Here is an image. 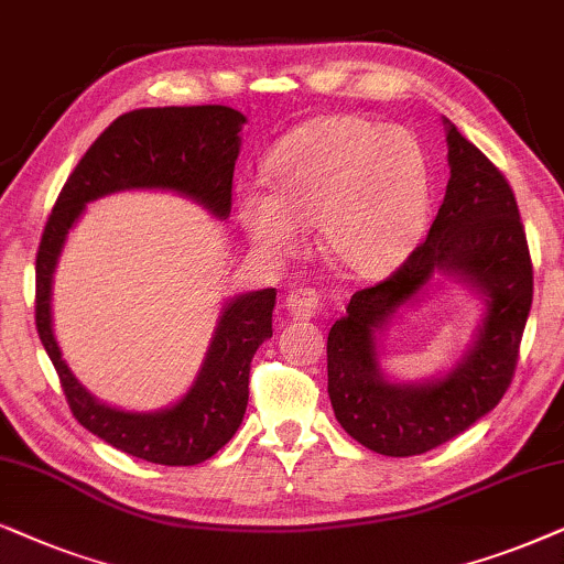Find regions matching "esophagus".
I'll use <instances>...</instances> for the list:
<instances>
[{"label": "esophagus", "mask_w": 564, "mask_h": 564, "mask_svg": "<svg viewBox=\"0 0 564 564\" xmlns=\"http://www.w3.org/2000/svg\"><path fill=\"white\" fill-rule=\"evenodd\" d=\"M286 310L294 319H312L322 312V296L314 289H296L286 299Z\"/></svg>", "instance_id": "obj_1"}]
</instances>
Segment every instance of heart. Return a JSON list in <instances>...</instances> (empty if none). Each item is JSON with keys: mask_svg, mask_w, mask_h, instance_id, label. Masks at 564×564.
Instances as JSON below:
<instances>
[{"mask_svg": "<svg viewBox=\"0 0 564 564\" xmlns=\"http://www.w3.org/2000/svg\"><path fill=\"white\" fill-rule=\"evenodd\" d=\"M270 191L242 185L239 227L273 260L302 252L317 224L319 250L337 273L377 278L400 265L423 235L431 175L408 131L358 116H322L278 141Z\"/></svg>", "mask_w": 564, "mask_h": 564, "instance_id": "obj_1", "label": "heart"}]
</instances>
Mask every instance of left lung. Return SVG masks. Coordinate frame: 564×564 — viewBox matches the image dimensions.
<instances>
[{"label":"left lung","instance_id":"8db88e82","mask_svg":"<svg viewBox=\"0 0 564 564\" xmlns=\"http://www.w3.org/2000/svg\"><path fill=\"white\" fill-rule=\"evenodd\" d=\"M444 126L452 177L427 239L387 281L356 291L327 335V394L337 423L384 456L431 452L502 400L534 299L527 231L508 180L452 120ZM433 274L454 276L482 297L484 322L452 370L394 382L380 371V335Z\"/></svg>","mask_w":564,"mask_h":564}]
</instances>
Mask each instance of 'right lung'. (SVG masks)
Returning <instances> with one entry per match:
<instances>
[{
    "instance_id": "1",
    "label": "right lung",
    "mask_w": 564,
    "mask_h": 564,
    "mask_svg": "<svg viewBox=\"0 0 564 564\" xmlns=\"http://www.w3.org/2000/svg\"><path fill=\"white\" fill-rule=\"evenodd\" d=\"M245 123L242 112L227 105L141 108L116 118L66 180L37 247L35 327L74 417L118 452L164 467L212 459L242 425L252 356L273 335L275 289L231 296L191 389L170 408L131 412L89 394L62 358L51 314L54 273L72 227L102 195L170 191L227 219Z\"/></svg>"
}]
</instances>
